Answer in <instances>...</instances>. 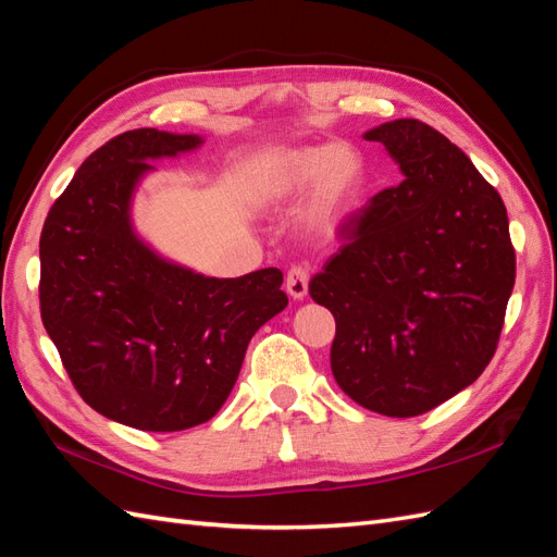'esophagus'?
Instances as JSON below:
<instances>
[{"instance_id": "obj_1", "label": "esophagus", "mask_w": 557, "mask_h": 557, "mask_svg": "<svg viewBox=\"0 0 557 557\" xmlns=\"http://www.w3.org/2000/svg\"><path fill=\"white\" fill-rule=\"evenodd\" d=\"M284 284H287V292L294 299H304L308 294V270L301 263H294L287 270V277H284Z\"/></svg>"}]
</instances>
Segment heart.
Masks as SVG:
<instances>
[{
  "label": "heart",
  "instance_id": "heart-1",
  "mask_svg": "<svg viewBox=\"0 0 557 557\" xmlns=\"http://www.w3.org/2000/svg\"><path fill=\"white\" fill-rule=\"evenodd\" d=\"M358 177L360 163L348 149H294L265 165L261 189L268 199H284L315 185L310 215L330 225L351 206Z\"/></svg>",
  "mask_w": 557,
  "mask_h": 557
}]
</instances>
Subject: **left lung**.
I'll use <instances>...</instances> for the list:
<instances>
[{"label": "left lung", "mask_w": 557, "mask_h": 557, "mask_svg": "<svg viewBox=\"0 0 557 557\" xmlns=\"http://www.w3.org/2000/svg\"><path fill=\"white\" fill-rule=\"evenodd\" d=\"M406 180L339 225V251L308 284L337 322L330 366L342 392L416 418L470 386L494 358L515 287L508 211L494 185L432 125L366 133Z\"/></svg>", "instance_id": "left-lung-1"}]
</instances>
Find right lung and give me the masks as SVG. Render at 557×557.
I'll return each mask as SVG.
<instances>
[{
    "label": "right lung",
    "mask_w": 557,
    "mask_h": 557,
    "mask_svg": "<svg viewBox=\"0 0 557 557\" xmlns=\"http://www.w3.org/2000/svg\"><path fill=\"white\" fill-rule=\"evenodd\" d=\"M197 135L139 127L89 153L40 237V315L89 408L141 432L211 420L258 327L287 306L277 268L237 280L191 273L141 244L127 206L147 159L199 147Z\"/></svg>",
    "instance_id": "1"
}]
</instances>
